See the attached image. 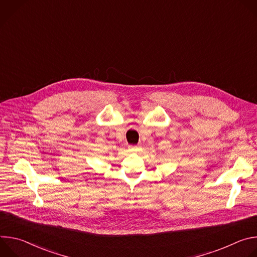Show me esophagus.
I'll return each instance as SVG.
<instances>
[{
	"mask_svg": "<svg viewBox=\"0 0 257 257\" xmlns=\"http://www.w3.org/2000/svg\"><path fill=\"white\" fill-rule=\"evenodd\" d=\"M129 148H130L132 151H137V150L139 149V146H138V145H130Z\"/></svg>",
	"mask_w": 257,
	"mask_h": 257,
	"instance_id": "34e87169",
	"label": "esophagus"
}]
</instances>
